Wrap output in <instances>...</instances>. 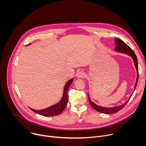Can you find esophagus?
<instances>
[{
    "instance_id": "1",
    "label": "esophagus",
    "mask_w": 146,
    "mask_h": 146,
    "mask_svg": "<svg viewBox=\"0 0 146 146\" xmlns=\"http://www.w3.org/2000/svg\"><path fill=\"white\" fill-rule=\"evenodd\" d=\"M85 73L82 72H79L77 74V77L78 78H83L85 77Z\"/></svg>"
}]
</instances>
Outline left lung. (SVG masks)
I'll list each match as a JSON object with an SVG mask.
<instances>
[{
    "mask_svg": "<svg viewBox=\"0 0 146 146\" xmlns=\"http://www.w3.org/2000/svg\"><path fill=\"white\" fill-rule=\"evenodd\" d=\"M115 51H118L119 52H122V53H124L126 54L129 56H131L132 57V58L134 62V64L135 65L136 69V71H137V78H136V84L134 86V90H135L137 84V82H138V80H139V70H138V63H137V59L136 57V55L135 54V53L134 52V51L125 43H124L123 41H122L121 40L119 39V38H115ZM132 95H131L129 97V99L131 98V97L132 96ZM88 96V100L89 102L90 103L91 106L92 107V108L94 109H95V110H96L98 112L103 113V114H113V113H115L118 111H119L120 110H121L125 106L127 105V103H128V101L126 102L124 104L122 105L118 106H116V107H114V108H103L101 106H99L98 105H96V104H95L94 102H92Z\"/></svg>",
    "mask_w": 146,
    "mask_h": 146,
    "instance_id": "1",
    "label": "left lung"
}]
</instances>
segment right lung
Returning <instances> with one entry per match:
<instances>
[{"mask_svg": "<svg viewBox=\"0 0 146 146\" xmlns=\"http://www.w3.org/2000/svg\"><path fill=\"white\" fill-rule=\"evenodd\" d=\"M73 78L69 80L66 83V84L65 85L64 88V91L63 96H62V98L58 103L43 110H34L30 108L31 110H32L35 113H36L37 114H39L40 115H42L46 117H52V116H55L60 114L64 110V109L66 107L67 103H68V91L69 87L70 86V85L72 84V83L73 82Z\"/></svg>", "mask_w": 146, "mask_h": 146, "instance_id": "add662e5", "label": "right lung"}]
</instances>
